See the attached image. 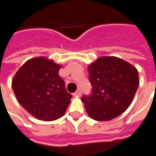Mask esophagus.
<instances>
[{"mask_svg": "<svg viewBox=\"0 0 156 156\" xmlns=\"http://www.w3.org/2000/svg\"><path fill=\"white\" fill-rule=\"evenodd\" d=\"M81 94H82V93H81V91L79 90V89H78V90H77V91L75 92L74 94H73V95H74V96H78V97H80V96H81Z\"/></svg>", "mask_w": 156, "mask_h": 156, "instance_id": "obj_1", "label": "esophagus"}]
</instances>
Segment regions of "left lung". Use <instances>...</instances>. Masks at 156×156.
Wrapping results in <instances>:
<instances>
[{
    "label": "left lung",
    "instance_id": "1",
    "mask_svg": "<svg viewBox=\"0 0 156 156\" xmlns=\"http://www.w3.org/2000/svg\"><path fill=\"white\" fill-rule=\"evenodd\" d=\"M88 70L92 92L82 97L88 115L98 121L119 116L129 108L137 91V69L121 58L102 57Z\"/></svg>",
    "mask_w": 156,
    "mask_h": 156
}]
</instances>
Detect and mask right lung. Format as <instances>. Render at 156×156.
<instances>
[{
    "mask_svg": "<svg viewBox=\"0 0 156 156\" xmlns=\"http://www.w3.org/2000/svg\"><path fill=\"white\" fill-rule=\"evenodd\" d=\"M60 67L42 57L32 58L13 78L12 89L20 105L38 119L55 120L70 104L72 95L58 75Z\"/></svg>",
    "mask_w": 156,
    "mask_h": 156,
    "instance_id": "add662e5",
    "label": "right lung"
}]
</instances>
